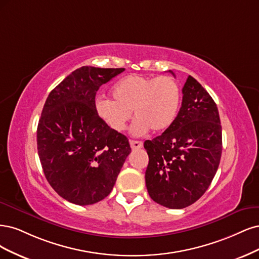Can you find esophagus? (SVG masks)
Segmentation results:
<instances>
[{
	"label": "esophagus",
	"mask_w": 259,
	"mask_h": 259,
	"mask_svg": "<svg viewBox=\"0 0 259 259\" xmlns=\"http://www.w3.org/2000/svg\"><path fill=\"white\" fill-rule=\"evenodd\" d=\"M130 146H131L132 149H139V148L143 147V143H142V142H140V141L131 140L130 141Z\"/></svg>",
	"instance_id": "esophagus-1"
}]
</instances>
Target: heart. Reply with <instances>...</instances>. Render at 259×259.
I'll list each match as a JSON object with an SVG mask.
<instances>
[{"mask_svg":"<svg viewBox=\"0 0 259 259\" xmlns=\"http://www.w3.org/2000/svg\"><path fill=\"white\" fill-rule=\"evenodd\" d=\"M112 93L114 100L106 97L97 100L98 115L111 129L119 132L126 129L133 111L137 119L131 131L136 136H143L149 129L160 132L169 128L181 102L179 84L169 76L129 75L114 86Z\"/></svg>","mask_w":259,"mask_h":259,"instance_id":"heart-1","label":"heart"}]
</instances>
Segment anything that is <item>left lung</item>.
Listing matches in <instances>:
<instances>
[{
  "mask_svg": "<svg viewBox=\"0 0 259 259\" xmlns=\"http://www.w3.org/2000/svg\"><path fill=\"white\" fill-rule=\"evenodd\" d=\"M182 93V106L170 127L144 142L149 158L147 191L155 202L169 208L196 202L210 186L222 156V126L214 100L190 75Z\"/></svg>",
  "mask_w": 259,
  "mask_h": 259,
  "instance_id": "1",
  "label": "left lung"
}]
</instances>
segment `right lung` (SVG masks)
Segmentation results:
<instances>
[{"label": "right lung", "mask_w": 259, "mask_h": 259, "mask_svg": "<svg viewBox=\"0 0 259 259\" xmlns=\"http://www.w3.org/2000/svg\"><path fill=\"white\" fill-rule=\"evenodd\" d=\"M124 69L81 66L52 90L37 126V152L56 193L78 205L107 197L131 148L96 110V94Z\"/></svg>", "instance_id": "1"}]
</instances>
